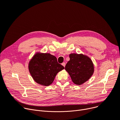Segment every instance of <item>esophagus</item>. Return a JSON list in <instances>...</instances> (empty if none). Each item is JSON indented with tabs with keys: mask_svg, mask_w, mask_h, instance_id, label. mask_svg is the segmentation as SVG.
I'll use <instances>...</instances> for the list:
<instances>
[{
	"mask_svg": "<svg viewBox=\"0 0 120 120\" xmlns=\"http://www.w3.org/2000/svg\"><path fill=\"white\" fill-rule=\"evenodd\" d=\"M61 64H62V65L64 67H65V65H66V64H65V62H63Z\"/></svg>",
	"mask_w": 120,
	"mask_h": 120,
	"instance_id": "1",
	"label": "esophagus"
}]
</instances>
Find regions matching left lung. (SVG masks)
I'll return each instance as SVG.
<instances>
[{
  "label": "left lung",
  "mask_w": 120,
  "mask_h": 120,
  "mask_svg": "<svg viewBox=\"0 0 120 120\" xmlns=\"http://www.w3.org/2000/svg\"><path fill=\"white\" fill-rule=\"evenodd\" d=\"M69 57L70 60L66 64L65 69L74 84L82 85L88 81L94 74V63L90 58L82 53H71Z\"/></svg>",
  "instance_id": "1"
}]
</instances>
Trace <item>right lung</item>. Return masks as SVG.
I'll return each instance as SVG.
<instances>
[{
    "mask_svg": "<svg viewBox=\"0 0 120 120\" xmlns=\"http://www.w3.org/2000/svg\"><path fill=\"white\" fill-rule=\"evenodd\" d=\"M28 68L34 81L45 86L52 84L57 73L64 69L55 56L40 52H36L30 60Z\"/></svg>",
    "mask_w": 120,
    "mask_h": 120,
    "instance_id": "1",
    "label": "right lung"
}]
</instances>
